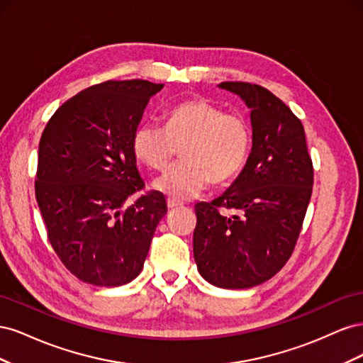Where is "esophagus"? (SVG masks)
Wrapping results in <instances>:
<instances>
[{
	"instance_id": "1",
	"label": "esophagus",
	"mask_w": 363,
	"mask_h": 363,
	"mask_svg": "<svg viewBox=\"0 0 363 363\" xmlns=\"http://www.w3.org/2000/svg\"><path fill=\"white\" fill-rule=\"evenodd\" d=\"M167 206H168L169 211H172V208H179V207H182V203H179V201H175V200H171V199H168V201H167Z\"/></svg>"
}]
</instances>
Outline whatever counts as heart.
I'll list each match as a JSON object with an SVG mask.
<instances>
[{"mask_svg":"<svg viewBox=\"0 0 363 363\" xmlns=\"http://www.w3.org/2000/svg\"><path fill=\"white\" fill-rule=\"evenodd\" d=\"M139 162L163 171L179 155L183 160L152 184L172 200H191L211 183H223L244 167L250 147L245 121L224 113L213 103L195 98L174 106L164 116V127L140 124L131 140Z\"/></svg>","mask_w":363,"mask_h":363,"instance_id":"1","label":"heart"}]
</instances>
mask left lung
<instances>
[{
	"instance_id": "obj_1",
	"label": "left lung",
	"mask_w": 363,
	"mask_h": 363,
	"mask_svg": "<svg viewBox=\"0 0 363 363\" xmlns=\"http://www.w3.org/2000/svg\"><path fill=\"white\" fill-rule=\"evenodd\" d=\"M218 87L240 96L251 111L252 144L228 189L212 203L195 204L194 259L213 286L247 289L276 276L291 257L311 201L313 168L301 121L280 98L244 82Z\"/></svg>"
}]
</instances>
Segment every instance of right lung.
<instances>
[{
    "mask_svg": "<svg viewBox=\"0 0 363 363\" xmlns=\"http://www.w3.org/2000/svg\"><path fill=\"white\" fill-rule=\"evenodd\" d=\"M163 84H95L63 103L39 142L36 200L48 239L77 279L121 286L144 268L152 235L167 215L164 196L144 188L131 140Z\"/></svg>",
    "mask_w": 363,
    "mask_h": 363,
    "instance_id": "obj_1",
    "label": "right lung"
}]
</instances>
